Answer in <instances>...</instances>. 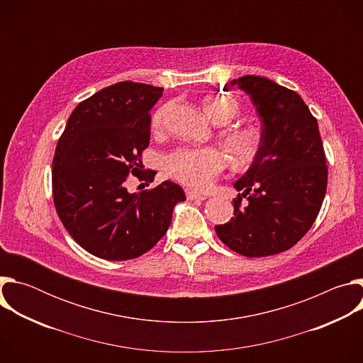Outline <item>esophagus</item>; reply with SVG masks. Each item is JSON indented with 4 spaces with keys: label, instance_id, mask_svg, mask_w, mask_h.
<instances>
[{
    "label": "esophagus",
    "instance_id": "1",
    "mask_svg": "<svg viewBox=\"0 0 363 363\" xmlns=\"http://www.w3.org/2000/svg\"><path fill=\"white\" fill-rule=\"evenodd\" d=\"M185 194H186L188 201H203V199H206V196L203 194H199V192L192 191V189H186Z\"/></svg>",
    "mask_w": 363,
    "mask_h": 363
}]
</instances>
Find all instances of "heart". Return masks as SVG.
I'll return each instance as SVG.
<instances>
[{"mask_svg":"<svg viewBox=\"0 0 363 363\" xmlns=\"http://www.w3.org/2000/svg\"><path fill=\"white\" fill-rule=\"evenodd\" d=\"M202 108L205 115L218 125L230 121L237 111L235 101L228 97L205 99ZM167 111L168 108L164 106L155 112L153 129L164 126ZM227 147L237 162H250L258 150V136L252 130H234L227 136ZM224 168L225 160L214 147H179L165 158L168 175L195 189L208 188Z\"/></svg>","mask_w":363,"mask_h":363,"instance_id":"1","label":"heart"}]
</instances>
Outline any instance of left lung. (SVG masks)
Listing matches in <instances>:
<instances>
[{
    "instance_id": "obj_1",
    "label": "left lung",
    "mask_w": 363,
    "mask_h": 363,
    "mask_svg": "<svg viewBox=\"0 0 363 363\" xmlns=\"http://www.w3.org/2000/svg\"><path fill=\"white\" fill-rule=\"evenodd\" d=\"M262 121L258 150L234 182V217L216 225L218 238L245 257L291 248L313 225L328 186V167L316 118L300 94L262 76L233 82ZM247 202L242 203V198Z\"/></svg>"
}]
</instances>
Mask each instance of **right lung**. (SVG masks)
Instances as JSON below:
<instances>
[{
	"mask_svg": "<svg viewBox=\"0 0 363 363\" xmlns=\"http://www.w3.org/2000/svg\"><path fill=\"white\" fill-rule=\"evenodd\" d=\"M164 89L121 82L80 101L59 139L51 181L56 211L87 252L111 262L132 260L168 231L184 189L165 181L129 192V175L142 174L150 138L149 111ZM157 174V172H155Z\"/></svg>",
	"mask_w": 363,
	"mask_h": 363,
	"instance_id": "add662e5",
	"label": "right lung"
}]
</instances>
